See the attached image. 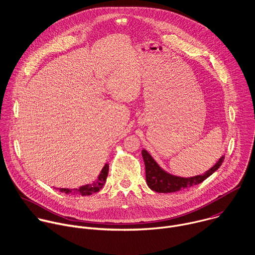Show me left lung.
I'll list each match as a JSON object with an SVG mask.
<instances>
[{
	"instance_id": "left-lung-1",
	"label": "left lung",
	"mask_w": 255,
	"mask_h": 255,
	"mask_svg": "<svg viewBox=\"0 0 255 255\" xmlns=\"http://www.w3.org/2000/svg\"><path fill=\"white\" fill-rule=\"evenodd\" d=\"M142 158L145 165V179L148 187L155 192H175L184 188L191 187L198 183H201L208 176H210L216 169L219 168L224 160V156H221L219 160L203 174L195 175L192 177H179L165 172L155 162L151 155L145 150H141Z\"/></svg>"
}]
</instances>
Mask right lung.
I'll list each match as a JSON object with an SVG mask.
<instances>
[{
  "instance_id": "obj_1",
  "label": "right lung",
  "mask_w": 255,
  "mask_h": 255,
  "mask_svg": "<svg viewBox=\"0 0 255 255\" xmlns=\"http://www.w3.org/2000/svg\"><path fill=\"white\" fill-rule=\"evenodd\" d=\"M108 173H109V164H105L104 168L102 169L98 179L91 184H87L84 186H81L80 188H74V189H69V188H59V190L61 192H65V193H79L81 195H91L93 193H96L98 191H100L103 186L105 185L106 181H107V177H108Z\"/></svg>"
}]
</instances>
